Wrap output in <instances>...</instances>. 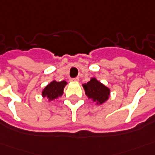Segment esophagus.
Listing matches in <instances>:
<instances>
[{
  "label": "esophagus",
  "instance_id": "esophagus-1",
  "mask_svg": "<svg viewBox=\"0 0 155 155\" xmlns=\"http://www.w3.org/2000/svg\"><path fill=\"white\" fill-rule=\"evenodd\" d=\"M71 82H78L79 81V78H71Z\"/></svg>",
  "mask_w": 155,
  "mask_h": 155
}]
</instances>
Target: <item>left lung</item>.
Returning a JSON list of instances; mask_svg holds the SVG:
<instances>
[{"label":"left lung","mask_w":155,"mask_h":155,"mask_svg":"<svg viewBox=\"0 0 155 155\" xmlns=\"http://www.w3.org/2000/svg\"><path fill=\"white\" fill-rule=\"evenodd\" d=\"M85 94L97 104H102L110 97V88L101 84L95 78H92L87 84H83Z\"/></svg>","instance_id":"left-lung-1"}]
</instances>
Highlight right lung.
Instances as JSON below:
<instances>
[{
    "label": "right lung",
    "mask_w": 155,
    "mask_h": 155,
    "mask_svg": "<svg viewBox=\"0 0 155 155\" xmlns=\"http://www.w3.org/2000/svg\"><path fill=\"white\" fill-rule=\"evenodd\" d=\"M67 84L66 81H61V82H56L55 80L52 81L44 88V90L42 91V96L44 98L46 97L49 101L56 100L58 97L62 95L64 88Z\"/></svg>",
    "instance_id": "add662e5"
}]
</instances>
